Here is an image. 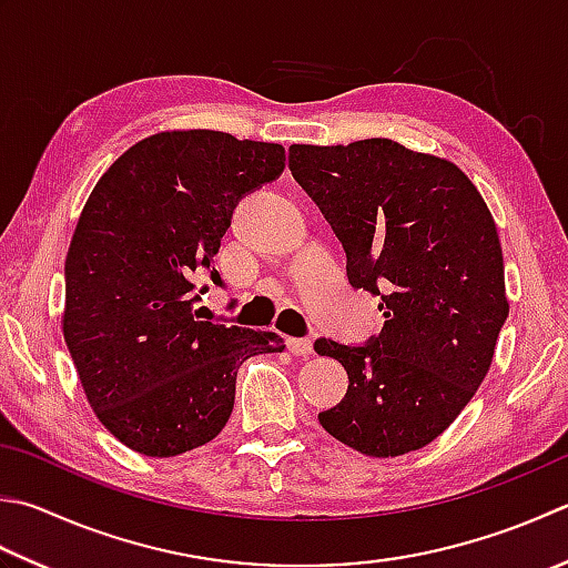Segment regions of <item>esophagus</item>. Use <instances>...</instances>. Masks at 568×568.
<instances>
[{"instance_id": "obj_1", "label": "esophagus", "mask_w": 568, "mask_h": 568, "mask_svg": "<svg viewBox=\"0 0 568 568\" xmlns=\"http://www.w3.org/2000/svg\"><path fill=\"white\" fill-rule=\"evenodd\" d=\"M287 349H291L295 357H307V354H313V339H310V337H291V339H287Z\"/></svg>"}]
</instances>
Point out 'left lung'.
Segmentation results:
<instances>
[{"label":"left lung","instance_id":"left-lung-1","mask_svg":"<svg viewBox=\"0 0 568 568\" xmlns=\"http://www.w3.org/2000/svg\"><path fill=\"white\" fill-rule=\"evenodd\" d=\"M287 166L386 317L364 344L315 342L349 376L320 424L372 458L424 448L483 384L509 313L490 209L453 162L386 138L293 144Z\"/></svg>","mask_w":568,"mask_h":568}]
</instances>
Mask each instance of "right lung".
<instances>
[{
  "mask_svg": "<svg viewBox=\"0 0 568 568\" xmlns=\"http://www.w3.org/2000/svg\"><path fill=\"white\" fill-rule=\"evenodd\" d=\"M285 170V148L219 130L160 132L115 160L65 255L63 337L113 436L150 458L214 440L239 366L283 352L275 332L199 320L194 275L224 285L214 255L243 196Z\"/></svg>",
  "mask_w": 568,
  "mask_h": 568,
  "instance_id": "add662e5",
  "label": "right lung"
}]
</instances>
